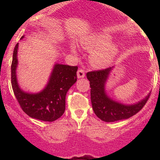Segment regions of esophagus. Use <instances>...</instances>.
I'll list each match as a JSON object with an SVG mask.
<instances>
[{"mask_svg": "<svg viewBox=\"0 0 160 160\" xmlns=\"http://www.w3.org/2000/svg\"><path fill=\"white\" fill-rule=\"evenodd\" d=\"M85 77V71L83 70L80 68L78 71V78H82Z\"/></svg>", "mask_w": 160, "mask_h": 160, "instance_id": "esophagus-1", "label": "esophagus"}]
</instances>
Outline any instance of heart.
Listing matches in <instances>:
<instances>
[{"mask_svg": "<svg viewBox=\"0 0 160 160\" xmlns=\"http://www.w3.org/2000/svg\"><path fill=\"white\" fill-rule=\"evenodd\" d=\"M111 38L108 34H100L86 38L82 41V44L86 49H95L92 53V62L97 67H104L109 65L114 58L117 49L115 45L109 44ZM75 52L74 47H72Z\"/></svg>", "mask_w": 160, "mask_h": 160, "instance_id": "heart-1", "label": "heart"}]
</instances>
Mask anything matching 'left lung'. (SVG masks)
<instances>
[{"mask_svg": "<svg viewBox=\"0 0 160 160\" xmlns=\"http://www.w3.org/2000/svg\"><path fill=\"white\" fill-rule=\"evenodd\" d=\"M112 68L89 71L86 74L90 84V95L92 109L95 115L104 122H116L130 118L144 108L150 94L138 103L125 105L112 100L104 91V84Z\"/></svg>", "mask_w": 160, "mask_h": 160, "instance_id": "1", "label": "left lung"}]
</instances>
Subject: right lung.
Segmentation results:
<instances>
[{"mask_svg":"<svg viewBox=\"0 0 160 160\" xmlns=\"http://www.w3.org/2000/svg\"><path fill=\"white\" fill-rule=\"evenodd\" d=\"M23 38L24 36L21 39ZM18 46L16 43L12 54L11 84L20 107L32 118L46 122L56 120L65 111L66 94L77 81L78 66L56 64L45 89L37 94H29L20 89L16 80Z\"/></svg>","mask_w":160,"mask_h":160,"instance_id":"right-lung-1","label":"right lung"}]
</instances>
